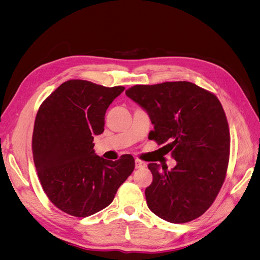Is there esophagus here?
Here are the masks:
<instances>
[{"label":"esophagus","mask_w":260,"mask_h":260,"mask_svg":"<svg viewBox=\"0 0 260 260\" xmlns=\"http://www.w3.org/2000/svg\"><path fill=\"white\" fill-rule=\"evenodd\" d=\"M145 167H146V164L143 160L136 159V168L137 169H143Z\"/></svg>","instance_id":"esophagus-1"}]
</instances>
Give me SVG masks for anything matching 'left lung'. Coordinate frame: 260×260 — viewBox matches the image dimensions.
<instances>
[{"instance_id": "1", "label": "left lung", "mask_w": 260, "mask_h": 260, "mask_svg": "<svg viewBox=\"0 0 260 260\" xmlns=\"http://www.w3.org/2000/svg\"><path fill=\"white\" fill-rule=\"evenodd\" d=\"M125 94L154 124L148 139L166 144L165 155L177 161L171 170L148 164L153 175L145 190L148 208L171 223L199 218L216 200L229 165L230 131L221 103L187 81L138 84Z\"/></svg>"}]
</instances>
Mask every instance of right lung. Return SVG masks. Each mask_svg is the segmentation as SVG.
I'll list each match as a JSON object with an SVG mask.
<instances>
[{
  "instance_id": "right-lung-1",
  "label": "right lung",
  "mask_w": 260,
  "mask_h": 260,
  "mask_svg": "<svg viewBox=\"0 0 260 260\" xmlns=\"http://www.w3.org/2000/svg\"><path fill=\"white\" fill-rule=\"evenodd\" d=\"M124 86L86 80L61 83L37 113L32 154L49 200L61 211L85 218L111 204L135 169L130 154L107 160L94 153V136L104 131L105 113Z\"/></svg>"
}]
</instances>
